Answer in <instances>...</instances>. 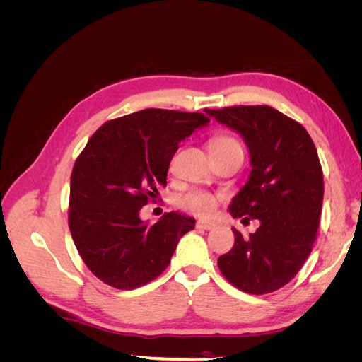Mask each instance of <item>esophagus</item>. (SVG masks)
Wrapping results in <instances>:
<instances>
[{
  "instance_id": "esophagus-1",
  "label": "esophagus",
  "mask_w": 362,
  "mask_h": 362,
  "mask_svg": "<svg viewBox=\"0 0 362 362\" xmlns=\"http://www.w3.org/2000/svg\"><path fill=\"white\" fill-rule=\"evenodd\" d=\"M196 228L205 229V231H210V229L216 228V223L211 222V221H198V222H196Z\"/></svg>"
}]
</instances>
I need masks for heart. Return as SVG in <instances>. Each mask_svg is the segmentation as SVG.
Segmentation results:
<instances>
[{
    "mask_svg": "<svg viewBox=\"0 0 362 362\" xmlns=\"http://www.w3.org/2000/svg\"><path fill=\"white\" fill-rule=\"evenodd\" d=\"M211 152H225V151H243L242 144L231 134H218L210 140ZM221 194H214L204 190H192L177 198L178 206L184 208L196 216H210L214 213L218 202H221Z\"/></svg>",
    "mask_w": 362,
    "mask_h": 362,
    "instance_id": "1",
    "label": "heart"
}]
</instances>
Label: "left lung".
Segmentation results:
<instances>
[{"mask_svg": "<svg viewBox=\"0 0 362 362\" xmlns=\"http://www.w3.org/2000/svg\"><path fill=\"white\" fill-rule=\"evenodd\" d=\"M205 112L243 136L252 170L229 211L245 223L259 221L249 237L233 229L234 246L218 257V269L245 293L276 291L298 275L317 238L325 187L315 145L299 122L269 105Z\"/></svg>", "mask_w": 362, "mask_h": 362, "instance_id": "1", "label": "left lung"}]
</instances>
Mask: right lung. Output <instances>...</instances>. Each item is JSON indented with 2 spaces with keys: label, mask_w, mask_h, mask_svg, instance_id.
<instances>
[{
  "label": "right lung",
  "mask_w": 362,
  "mask_h": 362,
  "mask_svg": "<svg viewBox=\"0 0 362 362\" xmlns=\"http://www.w3.org/2000/svg\"><path fill=\"white\" fill-rule=\"evenodd\" d=\"M208 122L204 113L146 108L101 125L76 158L69 229L84 264L107 286L134 290L154 281L194 228L180 213L146 223L139 211L166 187L180 141Z\"/></svg>",
  "instance_id": "add662e5"
}]
</instances>
